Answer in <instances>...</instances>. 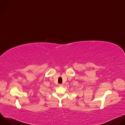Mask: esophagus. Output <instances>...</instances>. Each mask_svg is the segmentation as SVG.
Masks as SVG:
<instances>
[{"mask_svg":"<svg viewBox=\"0 0 125 125\" xmlns=\"http://www.w3.org/2000/svg\"><path fill=\"white\" fill-rule=\"evenodd\" d=\"M59 86H63V84H59Z\"/></svg>","mask_w":125,"mask_h":125,"instance_id":"obj_1","label":"esophagus"}]
</instances>
